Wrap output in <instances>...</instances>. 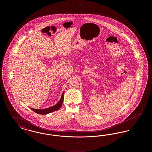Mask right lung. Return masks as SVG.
I'll use <instances>...</instances> for the list:
<instances>
[{
    "instance_id": "1",
    "label": "right lung",
    "mask_w": 152,
    "mask_h": 152,
    "mask_svg": "<svg viewBox=\"0 0 152 152\" xmlns=\"http://www.w3.org/2000/svg\"><path fill=\"white\" fill-rule=\"evenodd\" d=\"M63 100H64V92L62 94L60 100L58 101V103L56 105H53V106H52L51 107H50V108H48L47 109H35L31 108H30L33 111H34L35 113H37V114L46 115V114L51 113L52 112L58 110V109L60 108V107L62 105Z\"/></svg>"
}]
</instances>
